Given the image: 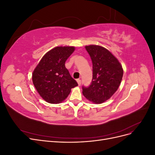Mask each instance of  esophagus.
<instances>
[{
	"mask_svg": "<svg viewBox=\"0 0 155 155\" xmlns=\"http://www.w3.org/2000/svg\"><path fill=\"white\" fill-rule=\"evenodd\" d=\"M76 81H77V82H78V85H79V86H80V85H81V79H76Z\"/></svg>",
	"mask_w": 155,
	"mask_h": 155,
	"instance_id": "esophagus-1",
	"label": "esophagus"
}]
</instances>
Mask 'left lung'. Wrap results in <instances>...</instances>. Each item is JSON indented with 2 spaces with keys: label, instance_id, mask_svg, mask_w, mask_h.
<instances>
[{
  "label": "left lung",
  "instance_id": "obj_1",
  "mask_svg": "<svg viewBox=\"0 0 155 155\" xmlns=\"http://www.w3.org/2000/svg\"><path fill=\"white\" fill-rule=\"evenodd\" d=\"M85 48L92 60L93 75L90 86L83 87V94L90 101L100 104L118 90L124 70L118 60L104 47L92 45Z\"/></svg>",
  "mask_w": 155,
  "mask_h": 155
}]
</instances>
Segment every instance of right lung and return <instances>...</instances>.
I'll return each mask as SVG.
<instances>
[{
  "mask_svg": "<svg viewBox=\"0 0 155 155\" xmlns=\"http://www.w3.org/2000/svg\"><path fill=\"white\" fill-rule=\"evenodd\" d=\"M74 50V46H57L50 50L33 72V83L46 102L59 104L68 97L72 88L78 85L64 64Z\"/></svg>",
  "mask_w": 155,
  "mask_h": 155,
  "instance_id": "obj_1",
  "label": "right lung"
}]
</instances>
